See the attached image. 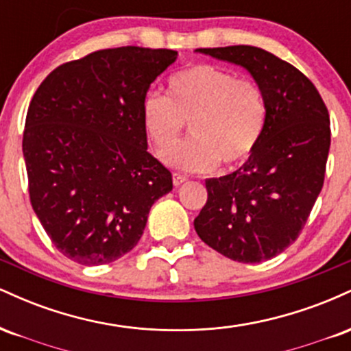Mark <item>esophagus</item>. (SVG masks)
<instances>
[{
  "label": "esophagus",
  "mask_w": 351,
  "mask_h": 351,
  "mask_svg": "<svg viewBox=\"0 0 351 351\" xmlns=\"http://www.w3.org/2000/svg\"><path fill=\"white\" fill-rule=\"evenodd\" d=\"M184 181H188V178L184 175H178V173L173 175V184H175V186H180V184H183Z\"/></svg>",
  "instance_id": "34e87169"
}]
</instances>
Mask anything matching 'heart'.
<instances>
[{"instance_id": "heart-1", "label": "heart", "mask_w": 351, "mask_h": 351, "mask_svg": "<svg viewBox=\"0 0 351 351\" xmlns=\"http://www.w3.org/2000/svg\"><path fill=\"white\" fill-rule=\"evenodd\" d=\"M186 121L193 136L165 155L171 167L204 171L217 163L243 165L259 145L265 104L259 86L211 64H196L168 79V97L150 94L142 102V123L156 152L176 143Z\"/></svg>"}]
</instances>
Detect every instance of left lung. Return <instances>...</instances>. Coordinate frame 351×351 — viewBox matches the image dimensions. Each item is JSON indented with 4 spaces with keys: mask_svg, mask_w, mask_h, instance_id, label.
<instances>
[{
    "mask_svg": "<svg viewBox=\"0 0 351 351\" xmlns=\"http://www.w3.org/2000/svg\"><path fill=\"white\" fill-rule=\"evenodd\" d=\"M196 51L252 75L264 95L265 123L239 170L206 180L208 201L195 229L229 259L263 263L299 237L320 195L330 150L328 110L299 69L261 47Z\"/></svg>",
    "mask_w": 351,
    "mask_h": 351,
    "instance_id": "left-lung-1",
    "label": "left lung"
}]
</instances>
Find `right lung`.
Masks as SVG:
<instances>
[{"label":"right lung","mask_w":351,"mask_h":351,"mask_svg":"<svg viewBox=\"0 0 351 351\" xmlns=\"http://www.w3.org/2000/svg\"><path fill=\"white\" fill-rule=\"evenodd\" d=\"M178 52L95 51L54 69L26 115L23 155L29 198L60 254L82 265L135 247L171 173L148 153L142 102Z\"/></svg>","instance_id":"right-lung-1"}]
</instances>
